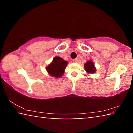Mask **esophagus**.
I'll return each mask as SVG.
<instances>
[{
	"instance_id": "esophagus-1",
	"label": "esophagus",
	"mask_w": 133,
	"mask_h": 133,
	"mask_svg": "<svg viewBox=\"0 0 133 133\" xmlns=\"http://www.w3.org/2000/svg\"><path fill=\"white\" fill-rule=\"evenodd\" d=\"M73 62L77 63L78 62V59H77V58H75V59L73 60Z\"/></svg>"
}]
</instances>
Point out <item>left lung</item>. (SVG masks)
<instances>
[{
    "mask_svg": "<svg viewBox=\"0 0 133 133\" xmlns=\"http://www.w3.org/2000/svg\"><path fill=\"white\" fill-rule=\"evenodd\" d=\"M84 70L88 74H93L96 73V68L94 63L91 60H89L84 64Z\"/></svg>",
    "mask_w": 133,
    "mask_h": 133,
    "instance_id": "obj_1",
    "label": "left lung"
}]
</instances>
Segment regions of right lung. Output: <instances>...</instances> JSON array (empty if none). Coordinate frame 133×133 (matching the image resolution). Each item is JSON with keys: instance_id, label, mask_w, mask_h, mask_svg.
<instances>
[{"instance_id": "right-lung-1", "label": "right lung", "mask_w": 133, "mask_h": 133, "mask_svg": "<svg viewBox=\"0 0 133 133\" xmlns=\"http://www.w3.org/2000/svg\"><path fill=\"white\" fill-rule=\"evenodd\" d=\"M68 62L58 56L54 57L53 61L46 67V70L51 77L60 78L63 75Z\"/></svg>"}]
</instances>
